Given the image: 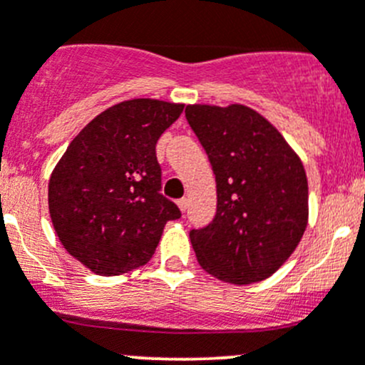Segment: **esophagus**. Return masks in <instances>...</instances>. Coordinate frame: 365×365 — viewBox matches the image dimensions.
Returning <instances> with one entry per match:
<instances>
[{"label":"esophagus","mask_w":365,"mask_h":365,"mask_svg":"<svg viewBox=\"0 0 365 365\" xmlns=\"http://www.w3.org/2000/svg\"><path fill=\"white\" fill-rule=\"evenodd\" d=\"M176 205H178V208L182 210V212H185L187 206H189V200H187V197H182V200L176 201Z\"/></svg>","instance_id":"esophagus-1"}]
</instances>
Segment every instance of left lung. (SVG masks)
Listing matches in <instances>:
<instances>
[{
  "instance_id": "obj_1",
  "label": "left lung",
  "mask_w": 365,
  "mask_h": 365,
  "mask_svg": "<svg viewBox=\"0 0 365 365\" xmlns=\"http://www.w3.org/2000/svg\"><path fill=\"white\" fill-rule=\"evenodd\" d=\"M185 116L217 182L212 224L190 231L197 263L230 284L263 281L288 261L309 220L304 164L281 132L242 104H190Z\"/></svg>"
}]
</instances>
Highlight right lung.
I'll return each instance as SVG.
<instances>
[{
	"label": "right lung",
	"mask_w": 365,
	"mask_h": 365,
	"mask_svg": "<svg viewBox=\"0 0 365 365\" xmlns=\"http://www.w3.org/2000/svg\"><path fill=\"white\" fill-rule=\"evenodd\" d=\"M183 104L132 98L95 116L49 180V213L70 256L97 275H121L155 252L180 210L160 190L155 146Z\"/></svg>",
	"instance_id": "add662e5"
}]
</instances>
